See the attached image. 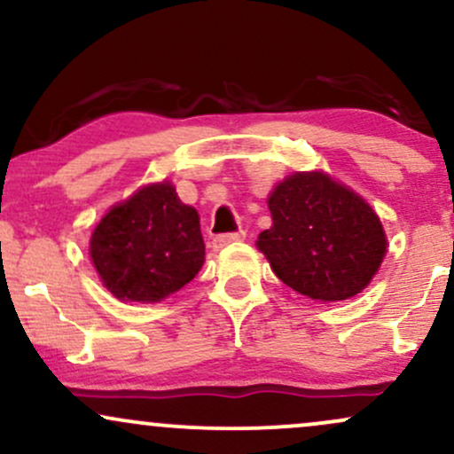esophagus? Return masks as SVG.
Returning <instances> with one entry per match:
<instances>
[{
    "label": "esophagus",
    "mask_w": 454,
    "mask_h": 454,
    "mask_svg": "<svg viewBox=\"0 0 454 454\" xmlns=\"http://www.w3.org/2000/svg\"><path fill=\"white\" fill-rule=\"evenodd\" d=\"M243 239H245V232H243V231H239V232H231V234H220V237L213 239V249L228 247V245L243 241Z\"/></svg>",
    "instance_id": "34e87169"
}]
</instances>
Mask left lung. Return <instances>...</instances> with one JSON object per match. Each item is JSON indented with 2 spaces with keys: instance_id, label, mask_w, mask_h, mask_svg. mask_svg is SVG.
<instances>
[{
  "instance_id": "1",
  "label": "left lung",
  "mask_w": 454,
  "mask_h": 454,
  "mask_svg": "<svg viewBox=\"0 0 454 454\" xmlns=\"http://www.w3.org/2000/svg\"><path fill=\"white\" fill-rule=\"evenodd\" d=\"M270 228L256 247L294 293L340 303L363 293L388 249L378 213L325 170H296L269 194Z\"/></svg>"
}]
</instances>
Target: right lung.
Returning a JSON list of instances; mask_svg holds the SVG:
<instances>
[{"mask_svg":"<svg viewBox=\"0 0 454 454\" xmlns=\"http://www.w3.org/2000/svg\"><path fill=\"white\" fill-rule=\"evenodd\" d=\"M90 258L114 299L160 303L205 264L200 217L170 181L147 184L104 213L91 232Z\"/></svg>","mask_w":454,"mask_h":454,"instance_id":"add662e5","label":"right lung"}]
</instances>
